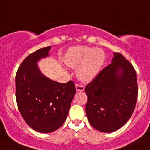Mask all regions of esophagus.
I'll return each mask as SVG.
<instances>
[{
	"label": "esophagus",
	"instance_id": "34e87169",
	"mask_svg": "<svg viewBox=\"0 0 150 150\" xmlns=\"http://www.w3.org/2000/svg\"><path fill=\"white\" fill-rule=\"evenodd\" d=\"M85 89V87L82 85H79V84H76V90L77 91H84Z\"/></svg>",
	"mask_w": 150,
	"mask_h": 150
}]
</instances>
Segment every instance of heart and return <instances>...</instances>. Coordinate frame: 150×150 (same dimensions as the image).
Here are the masks:
<instances>
[{
  "instance_id": "obj_1",
  "label": "heart",
  "mask_w": 150,
  "mask_h": 150,
  "mask_svg": "<svg viewBox=\"0 0 150 150\" xmlns=\"http://www.w3.org/2000/svg\"><path fill=\"white\" fill-rule=\"evenodd\" d=\"M105 60L104 51L100 49H91L87 46H74L67 52L64 62L76 69V75L83 82H90L100 72Z\"/></svg>"
}]
</instances>
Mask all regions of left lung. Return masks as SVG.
<instances>
[{
    "label": "left lung",
    "mask_w": 150,
    "mask_h": 150,
    "mask_svg": "<svg viewBox=\"0 0 150 150\" xmlns=\"http://www.w3.org/2000/svg\"><path fill=\"white\" fill-rule=\"evenodd\" d=\"M111 62L85 88L88 122L104 133L117 131L128 121L134 110L138 91L136 71L132 64L116 52Z\"/></svg>",
    "instance_id": "obj_1"
}]
</instances>
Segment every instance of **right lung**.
I'll return each mask as SVG.
<instances>
[{
    "mask_svg": "<svg viewBox=\"0 0 150 150\" xmlns=\"http://www.w3.org/2000/svg\"><path fill=\"white\" fill-rule=\"evenodd\" d=\"M51 48L45 47L30 54L16 76L18 110L29 126L41 133H50L62 126L76 93L72 81L58 83L40 70L38 62L50 55Z\"/></svg>",
    "mask_w": 150,
    "mask_h": 150,
    "instance_id": "right-lung-1",
    "label": "right lung"
}]
</instances>
